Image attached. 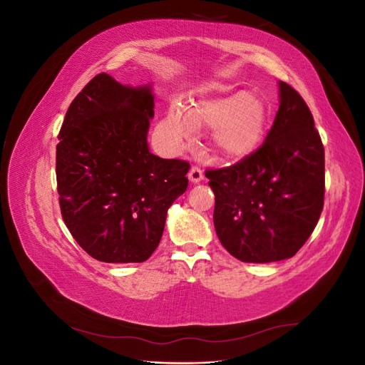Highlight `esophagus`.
<instances>
[{
    "mask_svg": "<svg viewBox=\"0 0 365 365\" xmlns=\"http://www.w3.org/2000/svg\"><path fill=\"white\" fill-rule=\"evenodd\" d=\"M189 180L196 184V182H201L204 180V173L200 168H196V165H193V168L189 170Z\"/></svg>",
    "mask_w": 365,
    "mask_h": 365,
    "instance_id": "1",
    "label": "esophagus"
}]
</instances>
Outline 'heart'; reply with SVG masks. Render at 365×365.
Returning <instances> with one entry per match:
<instances>
[{
	"instance_id": "obj_1",
	"label": "heart",
	"mask_w": 365,
	"mask_h": 365,
	"mask_svg": "<svg viewBox=\"0 0 365 365\" xmlns=\"http://www.w3.org/2000/svg\"><path fill=\"white\" fill-rule=\"evenodd\" d=\"M268 109L250 91L207 98L189 109L172 106L163 121V130L173 145H182L195 128H213L210 146L222 160L244 158L256 149L264 135Z\"/></svg>"
}]
</instances>
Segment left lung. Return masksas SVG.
Wrapping results in <instances>:
<instances>
[{
    "instance_id": "1",
    "label": "left lung",
    "mask_w": 365,
    "mask_h": 365,
    "mask_svg": "<svg viewBox=\"0 0 365 365\" xmlns=\"http://www.w3.org/2000/svg\"><path fill=\"white\" fill-rule=\"evenodd\" d=\"M280 106L263 145L231 168L207 170L222 247L248 263L291 259L322 215L324 148L306 102L279 82Z\"/></svg>"
}]
</instances>
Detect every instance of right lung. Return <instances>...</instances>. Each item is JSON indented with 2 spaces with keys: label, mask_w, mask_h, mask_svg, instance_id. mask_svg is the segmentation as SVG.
Masks as SVG:
<instances>
[{
  "label": "right lung",
  "mask_w": 365,
  "mask_h": 365,
  "mask_svg": "<svg viewBox=\"0 0 365 365\" xmlns=\"http://www.w3.org/2000/svg\"><path fill=\"white\" fill-rule=\"evenodd\" d=\"M152 85H121L97 74L71 102L56 146L61 213L91 257L140 263L157 250L168 210L190 164L153 155L148 132Z\"/></svg>",
  "instance_id": "add662e5"
}]
</instances>
